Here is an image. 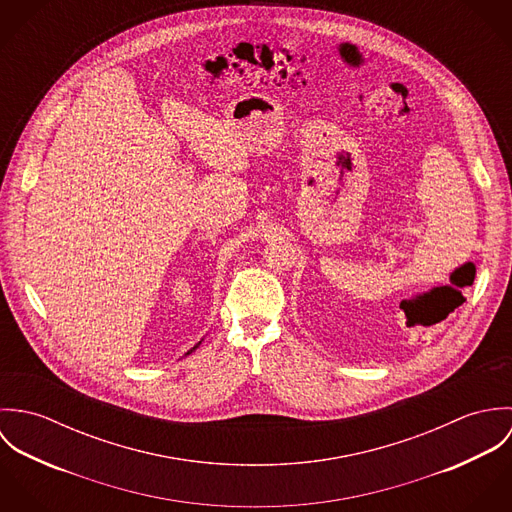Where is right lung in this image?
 Segmentation results:
<instances>
[{
	"label": "right lung",
	"mask_w": 512,
	"mask_h": 512,
	"mask_svg": "<svg viewBox=\"0 0 512 512\" xmlns=\"http://www.w3.org/2000/svg\"><path fill=\"white\" fill-rule=\"evenodd\" d=\"M199 345H201V343H199ZM199 345H195V347H193V349H191V351H195V349H197V347H199ZM191 351H189V353H191ZM189 353H187V355H189Z\"/></svg>",
	"instance_id": "add662e5"
}]
</instances>
